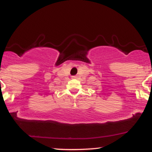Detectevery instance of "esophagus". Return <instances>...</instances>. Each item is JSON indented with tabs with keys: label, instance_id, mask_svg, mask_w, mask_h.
<instances>
[{
	"label": "esophagus",
	"instance_id": "34e87169",
	"mask_svg": "<svg viewBox=\"0 0 152 152\" xmlns=\"http://www.w3.org/2000/svg\"><path fill=\"white\" fill-rule=\"evenodd\" d=\"M76 76H72V79H76Z\"/></svg>",
	"mask_w": 152,
	"mask_h": 152
}]
</instances>
